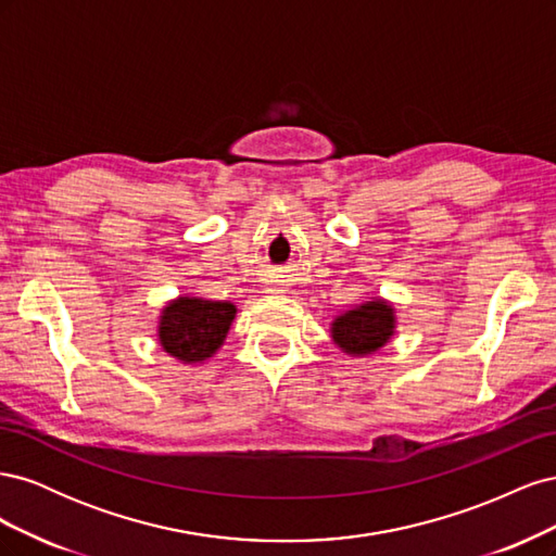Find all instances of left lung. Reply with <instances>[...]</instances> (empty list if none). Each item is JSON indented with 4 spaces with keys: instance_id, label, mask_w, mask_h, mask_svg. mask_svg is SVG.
Here are the masks:
<instances>
[{
    "instance_id": "obj_1",
    "label": "left lung",
    "mask_w": 556,
    "mask_h": 556,
    "mask_svg": "<svg viewBox=\"0 0 556 556\" xmlns=\"http://www.w3.org/2000/svg\"><path fill=\"white\" fill-rule=\"evenodd\" d=\"M396 317L392 304L384 299H371L345 311L331 323V339L350 357L374 355L394 336Z\"/></svg>"
}]
</instances>
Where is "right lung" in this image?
<instances>
[{
	"mask_svg": "<svg viewBox=\"0 0 556 556\" xmlns=\"http://www.w3.org/2000/svg\"><path fill=\"white\" fill-rule=\"evenodd\" d=\"M233 317L229 301L178 296L160 315V345L182 364H201L223 348Z\"/></svg>",
	"mask_w": 556,
	"mask_h": 556,
	"instance_id": "1",
	"label": "right lung"
}]
</instances>
